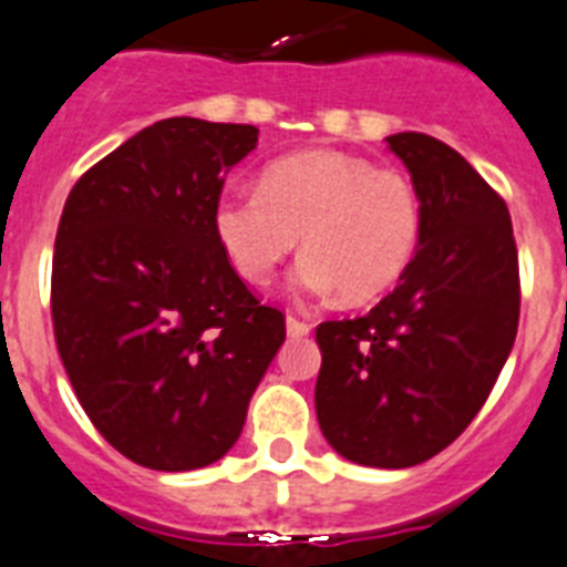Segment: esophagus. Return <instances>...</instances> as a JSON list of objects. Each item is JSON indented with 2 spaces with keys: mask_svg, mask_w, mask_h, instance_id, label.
Here are the masks:
<instances>
[{
  "mask_svg": "<svg viewBox=\"0 0 567 567\" xmlns=\"http://www.w3.org/2000/svg\"><path fill=\"white\" fill-rule=\"evenodd\" d=\"M285 328H288V334H291V337H306L308 331H311V322L299 320V317L288 313V320H285Z\"/></svg>",
  "mask_w": 567,
  "mask_h": 567,
  "instance_id": "34e87169",
  "label": "esophagus"
}]
</instances>
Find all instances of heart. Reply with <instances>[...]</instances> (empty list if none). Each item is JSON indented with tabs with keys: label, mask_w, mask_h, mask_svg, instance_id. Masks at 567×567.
<instances>
[{
	"label": "heart",
	"mask_w": 567,
	"mask_h": 567,
	"mask_svg": "<svg viewBox=\"0 0 567 567\" xmlns=\"http://www.w3.org/2000/svg\"><path fill=\"white\" fill-rule=\"evenodd\" d=\"M213 233L250 285H268L302 236L293 291L369 302L401 279L415 254L421 198L403 173L342 152H297L265 166L259 189L218 195Z\"/></svg>",
	"instance_id": "1"
}]
</instances>
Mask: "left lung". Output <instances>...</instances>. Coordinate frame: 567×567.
<instances>
[{
    "mask_svg": "<svg viewBox=\"0 0 567 567\" xmlns=\"http://www.w3.org/2000/svg\"><path fill=\"white\" fill-rule=\"evenodd\" d=\"M421 198L401 285L354 320L317 326V417L363 467L403 470L453 444L496 386L518 328V254L502 195L453 146L386 137Z\"/></svg>",
    "mask_w": 567,
    "mask_h": 567,
    "instance_id": "left-lung-1",
    "label": "left lung"
}]
</instances>
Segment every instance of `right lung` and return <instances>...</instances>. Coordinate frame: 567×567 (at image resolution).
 <instances>
[{"instance_id":"obj_1","label":"right lung","mask_w":567,"mask_h":567,"mask_svg":"<svg viewBox=\"0 0 567 567\" xmlns=\"http://www.w3.org/2000/svg\"><path fill=\"white\" fill-rule=\"evenodd\" d=\"M247 123L166 117L85 169L65 198L51 320L80 406L130 461L207 467L241 435L285 342L213 233L225 175L256 150Z\"/></svg>"}]
</instances>
